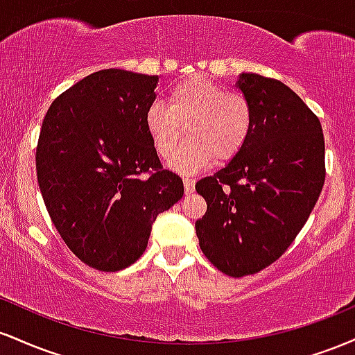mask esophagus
<instances>
[{
  "instance_id": "esophagus-1",
  "label": "esophagus",
  "mask_w": 355,
  "mask_h": 355,
  "mask_svg": "<svg viewBox=\"0 0 355 355\" xmlns=\"http://www.w3.org/2000/svg\"><path fill=\"white\" fill-rule=\"evenodd\" d=\"M183 187H185V195H191L195 190L193 178H183Z\"/></svg>"
}]
</instances>
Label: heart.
<instances>
[{
    "label": "heart",
    "mask_w": 355,
    "mask_h": 355,
    "mask_svg": "<svg viewBox=\"0 0 355 355\" xmlns=\"http://www.w3.org/2000/svg\"><path fill=\"white\" fill-rule=\"evenodd\" d=\"M144 121L162 158L172 157L187 128L190 138L172 165L190 173L211 160L225 164L242 152L252 132V108L242 93L227 92L203 76H190L168 89L166 105L150 103Z\"/></svg>",
    "instance_id": "1"
}]
</instances>
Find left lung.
<instances>
[{
    "label": "left lung",
    "instance_id": "left-lung-1",
    "mask_svg": "<svg viewBox=\"0 0 355 355\" xmlns=\"http://www.w3.org/2000/svg\"><path fill=\"white\" fill-rule=\"evenodd\" d=\"M252 132L234 160L197 182L207 211L195 222L207 259L223 274H257L294 242L325 180L319 118L282 81L240 73Z\"/></svg>",
    "mask_w": 355,
    "mask_h": 355
}]
</instances>
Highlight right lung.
<instances>
[{"instance_id": "right-lung-1", "label": "right lung", "mask_w": 355, "mask_h": 355, "mask_svg": "<svg viewBox=\"0 0 355 355\" xmlns=\"http://www.w3.org/2000/svg\"><path fill=\"white\" fill-rule=\"evenodd\" d=\"M157 75L101 70L51 103L36 148L48 214L81 262L103 272L135 263L153 222L183 197L145 128ZM148 173V175H144Z\"/></svg>"}]
</instances>
